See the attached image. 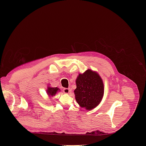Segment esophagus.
<instances>
[{"label": "esophagus", "instance_id": "1", "mask_svg": "<svg viewBox=\"0 0 146 146\" xmlns=\"http://www.w3.org/2000/svg\"><path fill=\"white\" fill-rule=\"evenodd\" d=\"M63 92L66 94H69V92H70V88H64Z\"/></svg>", "mask_w": 146, "mask_h": 146}]
</instances>
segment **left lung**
Returning a JSON list of instances; mask_svg holds the SVG:
<instances>
[{
	"label": "left lung",
	"mask_w": 146,
	"mask_h": 146,
	"mask_svg": "<svg viewBox=\"0 0 146 146\" xmlns=\"http://www.w3.org/2000/svg\"><path fill=\"white\" fill-rule=\"evenodd\" d=\"M76 85L74 94L77 102L81 107L90 110L100 104L104 96V87L99 74L88 69L78 75Z\"/></svg>",
	"instance_id": "obj_1"
}]
</instances>
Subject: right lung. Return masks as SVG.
Returning <instances> with one entry per match:
<instances>
[{"instance_id": "1", "label": "right lung", "mask_w": 146, "mask_h": 146, "mask_svg": "<svg viewBox=\"0 0 146 146\" xmlns=\"http://www.w3.org/2000/svg\"><path fill=\"white\" fill-rule=\"evenodd\" d=\"M59 90L58 88H50V87H48V89L47 90V92L48 96H55L56 93V92Z\"/></svg>"}]
</instances>
